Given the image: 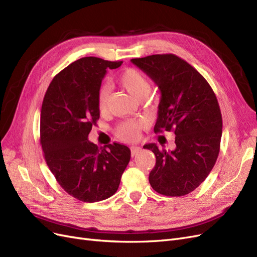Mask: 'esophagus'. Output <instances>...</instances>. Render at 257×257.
<instances>
[{
  "instance_id": "34e87169",
  "label": "esophagus",
  "mask_w": 257,
  "mask_h": 257,
  "mask_svg": "<svg viewBox=\"0 0 257 257\" xmlns=\"http://www.w3.org/2000/svg\"><path fill=\"white\" fill-rule=\"evenodd\" d=\"M141 150H142V148L141 147H131V154H132V157H135L136 154H138L139 152H141Z\"/></svg>"
}]
</instances>
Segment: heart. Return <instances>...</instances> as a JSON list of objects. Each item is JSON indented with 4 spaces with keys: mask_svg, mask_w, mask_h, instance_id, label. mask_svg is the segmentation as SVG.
<instances>
[{
    "mask_svg": "<svg viewBox=\"0 0 257 257\" xmlns=\"http://www.w3.org/2000/svg\"><path fill=\"white\" fill-rule=\"evenodd\" d=\"M119 82L135 99L146 98L151 89L150 82L147 77L135 68H127L123 71L119 76ZM108 94H109L108 88H103L99 91L98 108L100 111H103L107 106ZM143 125L144 124L141 121L123 122L116 130V134L125 141H135L138 138L139 130L143 127Z\"/></svg>",
    "mask_w": 257,
    "mask_h": 257,
    "instance_id": "obj_1",
    "label": "heart"
}]
</instances>
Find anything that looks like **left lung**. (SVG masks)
I'll return each mask as SVG.
<instances>
[{
	"instance_id": "left-lung-1",
	"label": "left lung",
	"mask_w": 257,
	"mask_h": 257,
	"mask_svg": "<svg viewBox=\"0 0 257 257\" xmlns=\"http://www.w3.org/2000/svg\"><path fill=\"white\" fill-rule=\"evenodd\" d=\"M161 92L154 132H175L174 150L145 145L155 158L149 182L165 196H183L211 172L220 152L222 114L213 90L188 62L175 54L132 59Z\"/></svg>"
}]
</instances>
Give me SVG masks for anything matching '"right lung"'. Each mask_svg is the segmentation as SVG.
Wrapping results in <instances>:
<instances>
[{
	"mask_svg": "<svg viewBox=\"0 0 257 257\" xmlns=\"http://www.w3.org/2000/svg\"><path fill=\"white\" fill-rule=\"evenodd\" d=\"M122 61L85 57L50 82L41 111V144L54 178L69 195L84 203L112 196L119 188L131 150L113 143L98 148L88 141L99 119L98 94L107 69Z\"/></svg>",
	"mask_w": 257,
	"mask_h": 257,
	"instance_id": "1",
	"label": "right lung"
}]
</instances>
